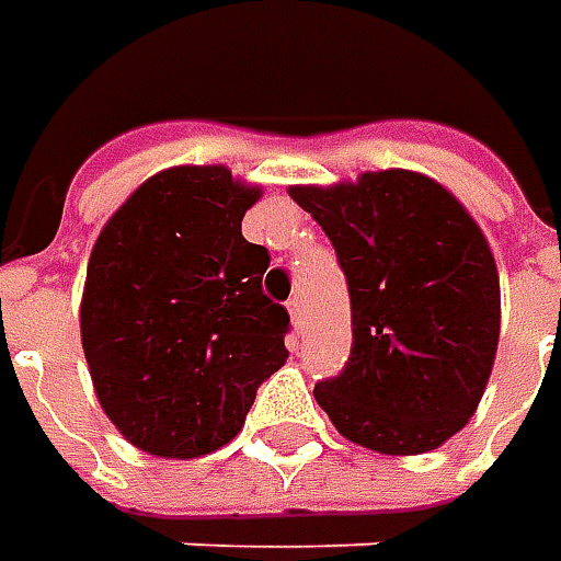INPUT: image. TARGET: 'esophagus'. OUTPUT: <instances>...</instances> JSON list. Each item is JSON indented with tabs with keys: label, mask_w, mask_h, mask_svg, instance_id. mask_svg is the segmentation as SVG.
<instances>
[{
	"label": "esophagus",
	"mask_w": 561,
	"mask_h": 561,
	"mask_svg": "<svg viewBox=\"0 0 561 561\" xmlns=\"http://www.w3.org/2000/svg\"><path fill=\"white\" fill-rule=\"evenodd\" d=\"M287 312H290L293 318V328H299V324H302V299H299V296H293L290 302H287Z\"/></svg>",
	"instance_id": "34e87169"
}]
</instances>
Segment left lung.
<instances>
[{"instance_id":"8db88e82","label":"left lung","mask_w":561,"mask_h":561,"mask_svg":"<svg viewBox=\"0 0 561 561\" xmlns=\"http://www.w3.org/2000/svg\"><path fill=\"white\" fill-rule=\"evenodd\" d=\"M336 249L350 284L353 353L314 387L346 440L421 456L462 431L500 343V274L484 230L419 171H365L290 186Z\"/></svg>"}]
</instances>
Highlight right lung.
I'll list each match as a JSON object with an SVG mask.
<instances>
[{"label": "right lung", "mask_w": 561, "mask_h": 561, "mask_svg": "<svg viewBox=\"0 0 561 561\" xmlns=\"http://www.w3.org/2000/svg\"><path fill=\"white\" fill-rule=\"evenodd\" d=\"M259 199L225 164H178L142 181L90 252L83 356L102 412L149 456L233 440L290 356V314L262 293L268 249L240 227Z\"/></svg>", "instance_id": "1"}]
</instances>
